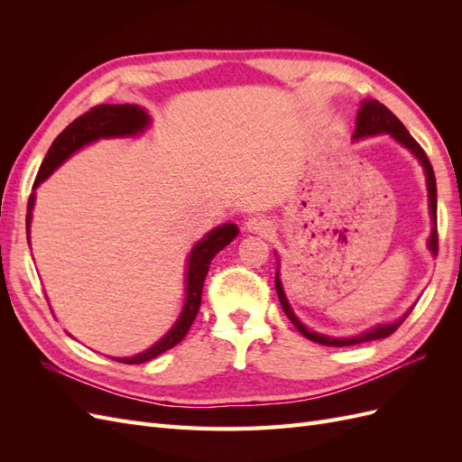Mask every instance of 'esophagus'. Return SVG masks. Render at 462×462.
<instances>
[{
	"label": "esophagus",
	"instance_id": "obj_1",
	"mask_svg": "<svg viewBox=\"0 0 462 462\" xmlns=\"http://www.w3.org/2000/svg\"><path fill=\"white\" fill-rule=\"evenodd\" d=\"M246 229H248L250 233L268 235V233L273 229V226H272V221L265 219L263 216H254V217H250V219L246 221Z\"/></svg>",
	"mask_w": 462,
	"mask_h": 462
}]
</instances>
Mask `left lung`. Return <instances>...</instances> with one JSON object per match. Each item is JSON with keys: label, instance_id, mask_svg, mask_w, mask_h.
Listing matches in <instances>:
<instances>
[{"label": "left lung", "instance_id": "8db88e82", "mask_svg": "<svg viewBox=\"0 0 462 462\" xmlns=\"http://www.w3.org/2000/svg\"><path fill=\"white\" fill-rule=\"evenodd\" d=\"M380 133H389L391 136L395 138L397 143H401L402 146H407L414 156L420 160L424 171H426V180H428V197H430V214L433 219V229L430 235V250L433 254H438V197H436V175H433V167L426 156V152L422 150V146L418 144L414 138L411 136V133L404 129V125L391 114V111L380 104L377 100H366L362 102V107L358 111V117H356V131H355V138H362V136H370V134H380ZM275 289H277V297L279 302L283 306V312L287 314V318L291 319V324L295 326L306 339H310L314 343L319 345H328V346H351V345H360V343H366V341H374V339H383L389 337L391 333H395L399 329V326L402 324L407 316L411 314V310L404 314L401 319H397L395 324H383V326H375L374 329L366 331V333H360L356 337H345V339H337V337H328V335H319L316 331L306 329L300 321L297 319V316L292 314L291 306L285 299V292L282 287V282H279V273H275Z\"/></svg>", "mask_w": 462, "mask_h": 462}]
</instances>
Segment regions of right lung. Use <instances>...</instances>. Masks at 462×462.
I'll return each mask as SVG.
<instances>
[{"instance_id":"right-lung-1","label":"right lung","mask_w":462,"mask_h":462,"mask_svg":"<svg viewBox=\"0 0 462 462\" xmlns=\"http://www.w3.org/2000/svg\"><path fill=\"white\" fill-rule=\"evenodd\" d=\"M150 117L146 111L138 106L131 104H119V106H94L88 109L87 114L77 117L71 125H67L63 133L55 138L51 143L44 162H42L34 189L42 183V180L48 179L55 167H60L73 152L82 148L88 143L97 141V138H107V136H125V134H136L141 133L144 127H148ZM32 206H34V192L29 199V212H26V235L31 229V217H32ZM239 229L233 223L227 226H219L212 233H208L204 239L192 248L190 258H189V273H187V300L185 309L180 312L177 324L170 329L163 339H160L156 345L150 346L148 351L131 356V358H114L123 365H143L152 358L160 356L162 353L170 351L171 346L183 341L187 331L190 329L194 318L199 314L200 302H202V287L204 279L209 270V262L219 253L223 246H227Z\"/></svg>"}]
</instances>
